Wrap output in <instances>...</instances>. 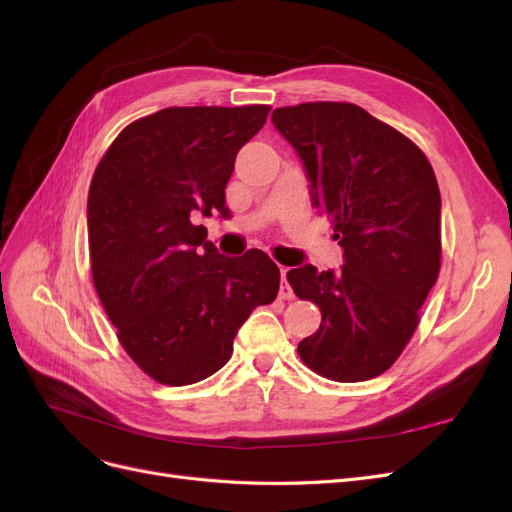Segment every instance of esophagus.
I'll return each mask as SVG.
<instances>
[{
    "instance_id": "obj_1",
    "label": "esophagus",
    "mask_w": 512,
    "mask_h": 512,
    "mask_svg": "<svg viewBox=\"0 0 512 512\" xmlns=\"http://www.w3.org/2000/svg\"><path fill=\"white\" fill-rule=\"evenodd\" d=\"M280 273H282V288H280V299H284V301H290L294 294H292V288L288 286V282H286V273H288V269L286 267H280Z\"/></svg>"
}]
</instances>
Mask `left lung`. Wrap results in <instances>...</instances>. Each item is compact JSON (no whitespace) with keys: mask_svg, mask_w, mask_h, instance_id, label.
I'll use <instances>...</instances> for the list:
<instances>
[{"mask_svg":"<svg viewBox=\"0 0 512 512\" xmlns=\"http://www.w3.org/2000/svg\"><path fill=\"white\" fill-rule=\"evenodd\" d=\"M275 128L297 149L314 207L329 215L344 265L290 269L294 294L318 305L320 329L301 361L335 382L384 374L412 339L442 258L440 188L406 134L350 102L275 108Z\"/></svg>","mask_w":512,"mask_h":512,"instance_id":"left-lung-1","label":"left lung"}]
</instances>
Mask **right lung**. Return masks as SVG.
Here are the masks:
<instances>
[{
    "label": "right lung",
    "mask_w": 512,
    "mask_h": 512,
    "mask_svg": "<svg viewBox=\"0 0 512 512\" xmlns=\"http://www.w3.org/2000/svg\"><path fill=\"white\" fill-rule=\"evenodd\" d=\"M269 111L162 108L123 128L91 179L96 292L121 348L160 384H194L222 369L241 324L280 290V269L265 252L222 256L192 222L224 211L237 153Z\"/></svg>",
    "instance_id": "1"
}]
</instances>
